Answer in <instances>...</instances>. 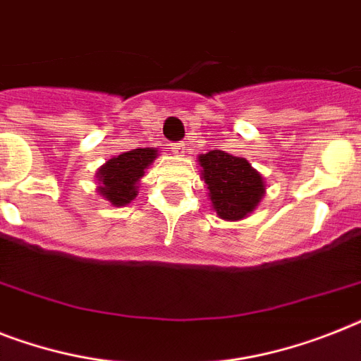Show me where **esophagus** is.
Listing matches in <instances>:
<instances>
[{"label": "esophagus", "mask_w": 361, "mask_h": 361, "mask_svg": "<svg viewBox=\"0 0 361 361\" xmlns=\"http://www.w3.org/2000/svg\"><path fill=\"white\" fill-rule=\"evenodd\" d=\"M171 150L174 152L176 155H181V154H185L187 146L183 145V142H174V145H171Z\"/></svg>", "instance_id": "obj_1"}]
</instances>
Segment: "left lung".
Wrapping results in <instances>:
<instances>
[{"instance_id": "8db88e82", "label": "left lung", "mask_w": 361, "mask_h": 361, "mask_svg": "<svg viewBox=\"0 0 361 361\" xmlns=\"http://www.w3.org/2000/svg\"><path fill=\"white\" fill-rule=\"evenodd\" d=\"M211 207L222 221H243L265 196V178L245 157L213 150L198 155Z\"/></svg>"}]
</instances>
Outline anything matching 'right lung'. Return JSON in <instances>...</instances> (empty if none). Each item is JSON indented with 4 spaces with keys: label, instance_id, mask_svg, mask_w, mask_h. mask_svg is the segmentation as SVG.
<instances>
[{
    "label": "right lung",
    "instance_id": "add662e5",
    "mask_svg": "<svg viewBox=\"0 0 361 361\" xmlns=\"http://www.w3.org/2000/svg\"><path fill=\"white\" fill-rule=\"evenodd\" d=\"M157 157L155 148H135L131 152H122L99 166L96 172L98 195L104 196L111 206H128L137 196V185L145 171Z\"/></svg>",
    "mask_w": 361,
    "mask_h": 361
}]
</instances>
